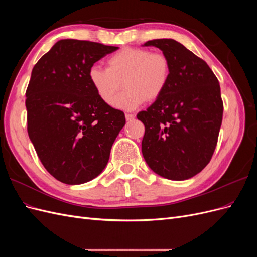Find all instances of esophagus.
<instances>
[{
	"instance_id": "34e87169",
	"label": "esophagus",
	"mask_w": 257,
	"mask_h": 257,
	"mask_svg": "<svg viewBox=\"0 0 257 257\" xmlns=\"http://www.w3.org/2000/svg\"><path fill=\"white\" fill-rule=\"evenodd\" d=\"M134 118H135L134 114H132V113H125V119H126L127 122H130V121H132V120H134Z\"/></svg>"
}]
</instances>
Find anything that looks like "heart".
Segmentation results:
<instances>
[{
  "instance_id": "b5f03b06",
  "label": "heart",
  "mask_w": 257,
  "mask_h": 257,
  "mask_svg": "<svg viewBox=\"0 0 257 257\" xmlns=\"http://www.w3.org/2000/svg\"><path fill=\"white\" fill-rule=\"evenodd\" d=\"M170 78V63L162 52L126 47L106 60V69L92 65L88 71L91 87L102 102L111 106L122 87L125 89L115 100V107L134 110L153 102L164 93Z\"/></svg>"
}]
</instances>
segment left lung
Listing matches in <instances>:
<instances>
[{"label": "left lung", "mask_w": 257, "mask_h": 257, "mask_svg": "<svg viewBox=\"0 0 257 257\" xmlns=\"http://www.w3.org/2000/svg\"><path fill=\"white\" fill-rule=\"evenodd\" d=\"M170 63L164 93L137 119L145 125L142 151L155 174L186 180L211 160L219 137L223 102L219 80L206 62L172 38L147 42Z\"/></svg>", "instance_id": "obj_1"}]
</instances>
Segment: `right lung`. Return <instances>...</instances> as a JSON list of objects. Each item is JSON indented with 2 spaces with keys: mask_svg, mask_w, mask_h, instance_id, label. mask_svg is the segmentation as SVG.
Returning a JSON list of instances; mask_svg holds the SVG:
<instances>
[{
  "mask_svg": "<svg viewBox=\"0 0 257 257\" xmlns=\"http://www.w3.org/2000/svg\"><path fill=\"white\" fill-rule=\"evenodd\" d=\"M119 47L61 40L34 65L26 92L28 134L47 172L81 184L106 167L124 112L104 104L88 79L89 68Z\"/></svg>",
  "mask_w": 257,
  "mask_h": 257,
  "instance_id": "right-lung-1",
  "label": "right lung"
}]
</instances>
